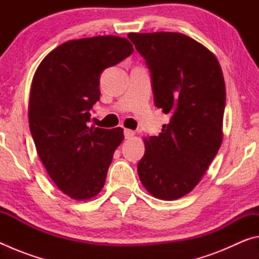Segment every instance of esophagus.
<instances>
[{"mask_svg": "<svg viewBox=\"0 0 259 259\" xmlns=\"http://www.w3.org/2000/svg\"><path fill=\"white\" fill-rule=\"evenodd\" d=\"M135 136V131L134 130H130V129H124V137L126 139H129L131 137H134Z\"/></svg>", "mask_w": 259, "mask_h": 259, "instance_id": "34e87169", "label": "esophagus"}]
</instances>
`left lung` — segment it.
<instances>
[{"label":"left lung","instance_id":"obj_1","mask_svg":"<svg viewBox=\"0 0 259 259\" xmlns=\"http://www.w3.org/2000/svg\"><path fill=\"white\" fill-rule=\"evenodd\" d=\"M151 72L155 106L170 113L144 139L140 182L156 199L183 198L200 183L223 142L225 81L211 51L182 33H129Z\"/></svg>","mask_w":259,"mask_h":259}]
</instances>
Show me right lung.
<instances>
[{
	"instance_id": "1",
	"label": "right lung",
	"mask_w": 259,
	"mask_h": 259,
	"mask_svg": "<svg viewBox=\"0 0 259 259\" xmlns=\"http://www.w3.org/2000/svg\"><path fill=\"white\" fill-rule=\"evenodd\" d=\"M134 52L128 38L106 35L71 40L48 54L30 87L28 122L48 175L69 198H95L104 187L109 164L124 139L123 129L88 126L99 100L105 68Z\"/></svg>"
}]
</instances>
